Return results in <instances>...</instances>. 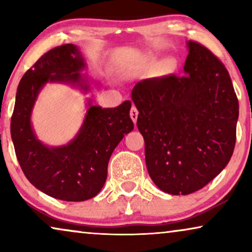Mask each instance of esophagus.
I'll use <instances>...</instances> for the list:
<instances>
[{
  "label": "esophagus",
  "instance_id": "34e87169",
  "mask_svg": "<svg viewBox=\"0 0 252 252\" xmlns=\"http://www.w3.org/2000/svg\"><path fill=\"white\" fill-rule=\"evenodd\" d=\"M129 116L130 118H132L133 123L136 124V120H137V116H139V111H137L136 106H132V109H130V112H129Z\"/></svg>",
  "mask_w": 252,
  "mask_h": 252
}]
</instances>
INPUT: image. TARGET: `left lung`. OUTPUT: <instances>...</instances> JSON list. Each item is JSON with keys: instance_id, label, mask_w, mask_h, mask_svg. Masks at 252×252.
I'll return each instance as SVG.
<instances>
[{"instance_id": "1", "label": "left lung", "mask_w": 252, "mask_h": 252, "mask_svg": "<svg viewBox=\"0 0 252 252\" xmlns=\"http://www.w3.org/2000/svg\"><path fill=\"white\" fill-rule=\"evenodd\" d=\"M185 75H165L134 86L137 128L146 164L160 190L188 195L221 172L236 141L239 101L228 71L208 48L187 42Z\"/></svg>"}]
</instances>
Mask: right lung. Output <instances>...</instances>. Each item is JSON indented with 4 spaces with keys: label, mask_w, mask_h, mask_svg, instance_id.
Listing matches in <instances>:
<instances>
[{
    "label": "right lung",
    "mask_w": 252,
    "mask_h": 252,
    "mask_svg": "<svg viewBox=\"0 0 252 252\" xmlns=\"http://www.w3.org/2000/svg\"><path fill=\"white\" fill-rule=\"evenodd\" d=\"M84 68L85 61L74 44H63L41 56L19 82L10 125L27 180L44 194L67 202L86 201L101 191L113 150L134 128L129 101L112 109L89 101L84 124L70 143L48 147L37 140L31 115L40 91L47 82H66L87 93L89 85L80 74Z\"/></svg>",
    "instance_id": "1"
}]
</instances>
